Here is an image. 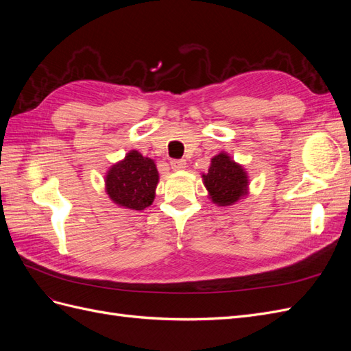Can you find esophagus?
I'll return each mask as SVG.
<instances>
[{"label": "esophagus", "mask_w": 351, "mask_h": 351, "mask_svg": "<svg viewBox=\"0 0 351 351\" xmlns=\"http://www.w3.org/2000/svg\"><path fill=\"white\" fill-rule=\"evenodd\" d=\"M171 168L174 171H180V169H184L186 168V161L184 159H171V162H169Z\"/></svg>", "instance_id": "esophagus-1"}]
</instances>
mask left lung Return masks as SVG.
I'll return each mask as SVG.
<instances>
[{
    "label": "left lung",
    "instance_id": "8db88e82",
    "mask_svg": "<svg viewBox=\"0 0 351 351\" xmlns=\"http://www.w3.org/2000/svg\"><path fill=\"white\" fill-rule=\"evenodd\" d=\"M202 177L212 202L219 206L234 204L247 193L246 173L224 152L212 158L208 173Z\"/></svg>",
    "mask_w": 351,
    "mask_h": 351
}]
</instances>
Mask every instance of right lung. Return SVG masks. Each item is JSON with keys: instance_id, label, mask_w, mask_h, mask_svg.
Returning a JSON list of instances; mask_svg holds the SVG:
<instances>
[{"instance_id": "add662e5", "label": "right lung", "mask_w": 351, "mask_h": 351, "mask_svg": "<svg viewBox=\"0 0 351 351\" xmlns=\"http://www.w3.org/2000/svg\"><path fill=\"white\" fill-rule=\"evenodd\" d=\"M105 184L114 204L142 210L155 199L158 169L152 159L132 151L121 162L111 167Z\"/></svg>"}]
</instances>
